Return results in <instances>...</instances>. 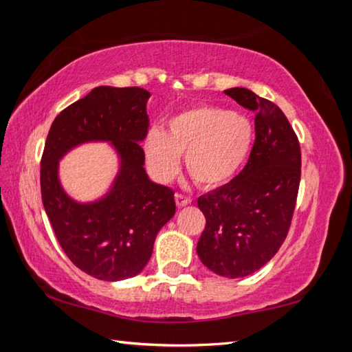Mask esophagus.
<instances>
[{
    "mask_svg": "<svg viewBox=\"0 0 352 352\" xmlns=\"http://www.w3.org/2000/svg\"><path fill=\"white\" fill-rule=\"evenodd\" d=\"M189 201L190 200L188 197H184L183 194H175V204H177L178 208H183V206L189 205Z\"/></svg>",
    "mask_w": 352,
    "mask_h": 352,
    "instance_id": "1",
    "label": "esophagus"
}]
</instances>
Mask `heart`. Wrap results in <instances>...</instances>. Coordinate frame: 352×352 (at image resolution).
Instances as JSON below:
<instances>
[{
    "instance_id": "b5f03b06",
    "label": "heart",
    "mask_w": 352,
    "mask_h": 352,
    "mask_svg": "<svg viewBox=\"0 0 352 352\" xmlns=\"http://www.w3.org/2000/svg\"><path fill=\"white\" fill-rule=\"evenodd\" d=\"M254 144V126L247 115L220 107H190L172 116L164 132L151 130L144 140V158L158 182H169L180 166V155L194 182L204 188L226 184L248 162Z\"/></svg>"
}]
</instances>
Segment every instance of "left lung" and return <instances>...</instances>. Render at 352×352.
<instances>
[{
	"label": "left lung",
	"instance_id": "left-lung-1",
	"mask_svg": "<svg viewBox=\"0 0 352 352\" xmlns=\"http://www.w3.org/2000/svg\"><path fill=\"white\" fill-rule=\"evenodd\" d=\"M223 93L256 111V140L241 174L199 197L206 225L197 254L216 275L243 278L264 267L287 236L301 178V152L278 105L247 88Z\"/></svg>",
	"mask_w": 352,
	"mask_h": 352
}]
</instances>
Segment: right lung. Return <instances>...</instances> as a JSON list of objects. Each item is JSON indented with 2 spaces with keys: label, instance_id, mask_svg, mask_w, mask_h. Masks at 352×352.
<instances>
[{
  "label": "right lung",
  "instance_id": "1",
  "mask_svg": "<svg viewBox=\"0 0 352 352\" xmlns=\"http://www.w3.org/2000/svg\"><path fill=\"white\" fill-rule=\"evenodd\" d=\"M140 87H98L58 115L41 158V200L56 237L76 267L102 281L138 275L151 259L158 231L174 217V190L153 183L144 169L147 100ZM107 142L118 158L109 189L76 201L60 182V162L73 148Z\"/></svg>",
  "mask_w": 352,
  "mask_h": 352
}]
</instances>
